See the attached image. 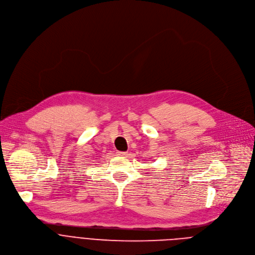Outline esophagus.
<instances>
[{
  "label": "esophagus",
  "instance_id": "obj_1",
  "mask_svg": "<svg viewBox=\"0 0 255 255\" xmlns=\"http://www.w3.org/2000/svg\"><path fill=\"white\" fill-rule=\"evenodd\" d=\"M117 155H119V156H122V157H125V156H127V152L118 151V152H117Z\"/></svg>",
  "mask_w": 255,
  "mask_h": 255
}]
</instances>
